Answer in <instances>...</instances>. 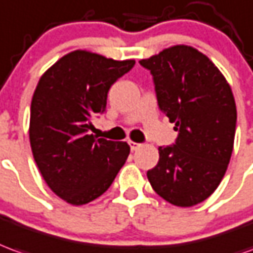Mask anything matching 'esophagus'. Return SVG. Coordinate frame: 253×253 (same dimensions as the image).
Instances as JSON below:
<instances>
[{
	"label": "esophagus",
	"instance_id": "1",
	"mask_svg": "<svg viewBox=\"0 0 253 253\" xmlns=\"http://www.w3.org/2000/svg\"><path fill=\"white\" fill-rule=\"evenodd\" d=\"M128 145H130L131 151H137L139 146H141V144H138V142H134V141H128Z\"/></svg>",
	"mask_w": 253,
	"mask_h": 253
}]
</instances>
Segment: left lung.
Segmentation results:
<instances>
[{"label":"left lung","instance_id":"1","mask_svg":"<svg viewBox=\"0 0 253 253\" xmlns=\"http://www.w3.org/2000/svg\"><path fill=\"white\" fill-rule=\"evenodd\" d=\"M139 64L153 75L159 108L178 138L159 148V163L146 172L152 188L176 207L208 199L230 162L237 109L223 74L206 54L175 45Z\"/></svg>","mask_w":253,"mask_h":253}]
</instances>
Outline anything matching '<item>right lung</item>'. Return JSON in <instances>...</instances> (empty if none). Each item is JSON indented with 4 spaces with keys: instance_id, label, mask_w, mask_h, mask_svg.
<instances>
[{
    "instance_id": "obj_1",
    "label": "right lung",
    "mask_w": 253,
    "mask_h": 253,
    "mask_svg": "<svg viewBox=\"0 0 253 253\" xmlns=\"http://www.w3.org/2000/svg\"><path fill=\"white\" fill-rule=\"evenodd\" d=\"M134 60L74 50L45 71L31 100L30 144L41 175L72 206L100 197L126 163L127 142L96 138L91 118L104 114L108 90Z\"/></svg>"
}]
</instances>
